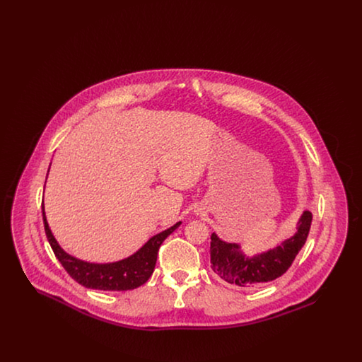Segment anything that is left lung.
I'll list each match as a JSON object with an SVG mask.
<instances>
[{
	"mask_svg": "<svg viewBox=\"0 0 362 362\" xmlns=\"http://www.w3.org/2000/svg\"><path fill=\"white\" fill-rule=\"evenodd\" d=\"M312 213L305 210L298 223L297 232L292 238L279 243L273 250L254 257H247L240 251V245L221 240L211 233L210 263L213 272L228 284L241 288L258 286L285 274L293 260L305 244L310 233Z\"/></svg>",
	"mask_w": 362,
	"mask_h": 362,
	"instance_id": "obj_1",
	"label": "left lung"
}]
</instances>
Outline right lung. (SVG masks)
<instances>
[{"label":"right lung","instance_id":"add662e5","mask_svg":"<svg viewBox=\"0 0 362 362\" xmlns=\"http://www.w3.org/2000/svg\"><path fill=\"white\" fill-rule=\"evenodd\" d=\"M50 170V168H49ZM43 224L47 240L52 245V251L57 259L61 262L64 269L68 272L76 282L86 286L88 289L98 291H132L144 285L155 270L157 252L163 241L165 240L173 230L182 224L180 221L157 233L146 241L137 252L129 258L122 259L112 263H89L81 259L74 258L65 252L52 236V230L46 220L45 206L42 204Z\"/></svg>","mask_w":362,"mask_h":362}]
</instances>
